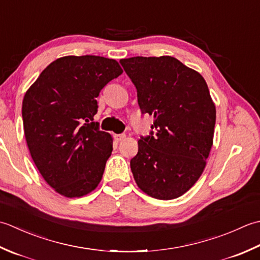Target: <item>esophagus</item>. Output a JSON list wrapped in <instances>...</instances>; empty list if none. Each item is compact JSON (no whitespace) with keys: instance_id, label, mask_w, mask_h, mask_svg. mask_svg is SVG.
<instances>
[{"instance_id":"1","label":"esophagus","mask_w":260,"mask_h":260,"mask_svg":"<svg viewBox=\"0 0 260 260\" xmlns=\"http://www.w3.org/2000/svg\"><path fill=\"white\" fill-rule=\"evenodd\" d=\"M125 138V136L123 135V134H120V135H114V139L116 140V141H121V140H123Z\"/></svg>"}]
</instances>
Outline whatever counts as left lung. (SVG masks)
I'll return each instance as SVG.
<instances>
[{"label":"left lung","mask_w":260,"mask_h":260,"mask_svg":"<svg viewBox=\"0 0 260 260\" xmlns=\"http://www.w3.org/2000/svg\"><path fill=\"white\" fill-rule=\"evenodd\" d=\"M120 63L137 88L141 113L153 115L152 130L130 160L135 181L151 198H179L202 175L213 144L215 107L205 79L171 56Z\"/></svg>","instance_id":"8db88e82"}]
</instances>
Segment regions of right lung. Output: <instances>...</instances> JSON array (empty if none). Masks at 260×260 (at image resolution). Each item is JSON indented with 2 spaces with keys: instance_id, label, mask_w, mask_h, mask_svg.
<instances>
[{
  "instance_id": "add662e5",
  "label": "right lung",
  "mask_w": 260,
  "mask_h": 260,
  "mask_svg": "<svg viewBox=\"0 0 260 260\" xmlns=\"http://www.w3.org/2000/svg\"><path fill=\"white\" fill-rule=\"evenodd\" d=\"M121 74L114 59L66 56L47 66L24 95L23 129L31 157L63 197L86 195L102 179L113 140L93 116L101 89Z\"/></svg>"
}]
</instances>
